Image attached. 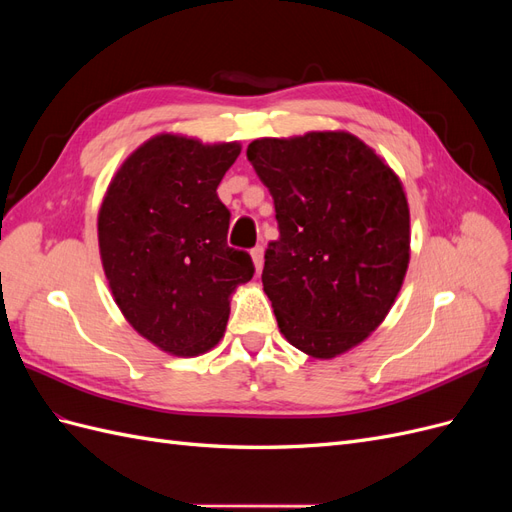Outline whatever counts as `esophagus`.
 Segmentation results:
<instances>
[{
  "mask_svg": "<svg viewBox=\"0 0 512 512\" xmlns=\"http://www.w3.org/2000/svg\"><path fill=\"white\" fill-rule=\"evenodd\" d=\"M252 260H254V267H256V271L260 273V271H262V267H265V247H262V245L252 247Z\"/></svg>",
  "mask_w": 512,
  "mask_h": 512,
  "instance_id": "1",
  "label": "esophagus"
}]
</instances>
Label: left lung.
<instances>
[{
    "instance_id": "8db88e82",
    "label": "left lung",
    "mask_w": 512,
    "mask_h": 512,
    "mask_svg": "<svg viewBox=\"0 0 512 512\" xmlns=\"http://www.w3.org/2000/svg\"><path fill=\"white\" fill-rule=\"evenodd\" d=\"M247 160L280 228L262 269L280 331L305 354L333 359L378 329L404 284L410 211L401 181L348 132L258 138Z\"/></svg>"
}]
</instances>
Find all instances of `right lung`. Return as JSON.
<instances>
[{"instance_id": "1", "label": "right lung", "mask_w": 512, "mask_h": 512, "mask_svg": "<svg viewBox=\"0 0 512 512\" xmlns=\"http://www.w3.org/2000/svg\"><path fill=\"white\" fill-rule=\"evenodd\" d=\"M239 153V143L153 136L121 164L100 207V256L115 303L170 354L218 344L232 290L254 275L250 254L226 243L230 211L218 198Z\"/></svg>"}]
</instances>
